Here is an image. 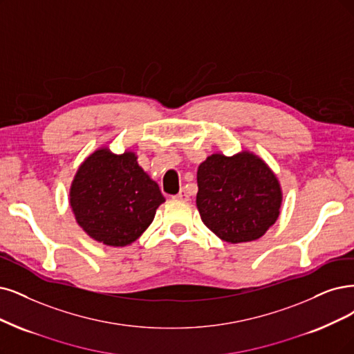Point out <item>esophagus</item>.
I'll return each instance as SVG.
<instances>
[{
	"label": "esophagus",
	"mask_w": 354,
	"mask_h": 354,
	"mask_svg": "<svg viewBox=\"0 0 354 354\" xmlns=\"http://www.w3.org/2000/svg\"><path fill=\"white\" fill-rule=\"evenodd\" d=\"M175 198L180 200V201H188L189 200V195H188V192L185 189H180L179 194L175 195Z\"/></svg>",
	"instance_id": "1"
}]
</instances>
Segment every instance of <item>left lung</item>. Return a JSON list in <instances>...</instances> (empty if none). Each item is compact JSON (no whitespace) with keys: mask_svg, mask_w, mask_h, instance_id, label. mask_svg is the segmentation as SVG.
Returning a JSON list of instances; mask_svg holds the SVG:
<instances>
[{"mask_svg":"<svg viewBox=\"0 0 354 354\" xmlns=\"http://www.w3.org/2000/svg\"><path fill=\"white\" fill-rule=\"evenodd\" d=\"M197 207L203 223L230 243L259 239L276 223L283 194L268 165L251 151L214 153L198 166Z\"/></svg>","mask_w":354,"mask_h":354,"instance_id":"left-lung-1","label":"left lung"}]
</instances>
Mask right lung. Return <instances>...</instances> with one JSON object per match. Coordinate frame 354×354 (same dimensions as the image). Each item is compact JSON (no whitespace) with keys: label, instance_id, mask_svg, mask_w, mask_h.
<instances>
[{"label":"right lung","instance_id":"obj_1","mask_svg":"<svg viewBox=\"0 0 354 354\" xmlns=\"http://www.w3.org/2000/svg\"><path fill=\"white\" fill-rule=\"evenodd\" d=\"M165 203L159 185L142 170L133 151L115 154L97 149L78 167L70 188L77 223L108 246L137 241Z\"/></svg>","mask_w":354,"mask_h":354}]
</instances>
